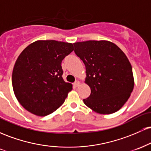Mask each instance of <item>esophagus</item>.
Returning <instances> with one entry per match:
<instances>
[{
    "label": "esophagus",
    "mask_w": 151,
    "mask_h": 151,
    "mask_svg": "<svg viewBox=\"0 0 151 151\" xmlns=\"http://www.w3.org/2000/svg\"><path fill=\"white\" fill-rule=\"evenodd\" d=\"M80 84H81L80 81L77 80V81H75V82L74 83V86H75V87H77V86H79V85H80Z\"/></svg>",
    "instance_id": "1"
}]
</instances>
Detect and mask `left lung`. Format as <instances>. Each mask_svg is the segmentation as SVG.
<instances>
[{"mask_svg": "<svg viewBox=\"0 0 151 151\" xmlns=\"http://www.w3.org/2000/svg\"><path fill=\"white\" fill-rule=\"evenodd\" d=\"M74 52L86 67L91 94L84 104L100 114H114L128 101L134 87L132 67L124 52L108 40L74 42Z\"/></svg>", "mask_w": 151, "mask_h": 151, "instance_id": "1", "label": "left lung"}]
</instances>
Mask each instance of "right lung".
Segmentation results:
<instances>
[{
  "mask_svg": "<svg viewBox=\"0 0 151 151\" xmlns=\"http://www.w3.org/2000/svg\"><path fill=\"white\" fill-rule=\"evenodd\" d=\"M74 50L72 43L37 40L22 50L12 74L15 96L30 113L45 116L60 108L72 89L62 78L61 63Z\"/></svg>",
  "mask_w": 151,
  "mask_h": 151,
  "instance_id": "add662e5",
  "label": "right lung"
}]
</instances>
